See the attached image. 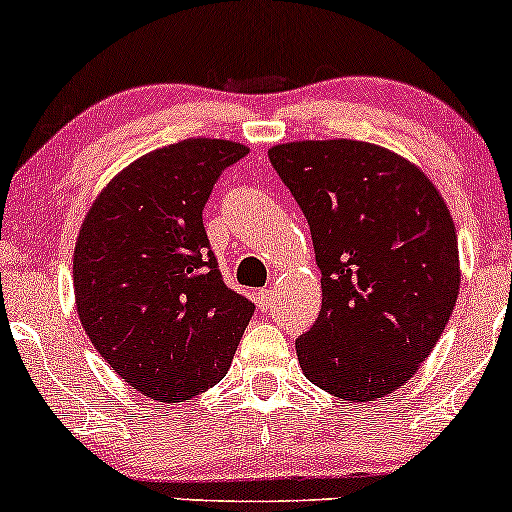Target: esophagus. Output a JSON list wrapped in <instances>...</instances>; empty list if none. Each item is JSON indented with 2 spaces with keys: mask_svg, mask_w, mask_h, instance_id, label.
I'll list each match as a JSON object with an SVG mask.
<instances>
[{
  "mask_svg": "<svg viewBox=\"0 0 512 512\" xmlns=\"http://www.w3.org/2000/svg\"><path fill=\"white\" fill-rule=\"evenodd\" d=\"M272 303H274L272 291H269V289H260V291H257V308L267 313V310L272 308Z\"/></svg>",
  "mask_w": 512,
  "mask_h": 512,
  "instance_id": "1",
  "label": "esophagus"
}]
</instances>
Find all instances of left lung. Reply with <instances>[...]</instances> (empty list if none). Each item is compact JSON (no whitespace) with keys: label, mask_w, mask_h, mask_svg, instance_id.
<instances>
[{"label":"left lung","mask_w":512,"mask_h":512,"mask_svg":"<svg viewBox=\"0 0 512 512\" xmlns=\"http://www.w3.org/2000/svg\"><path fill=\"white\" fill-rule=\"evenodd\" d=\"M305 214L322 272V308L296 339L305 378L373 402L419 370L460 293L455 223L431 180L368 142L325 139L269 149Z\"/></svg>","instance_id":"obj_1"}]
</instances>
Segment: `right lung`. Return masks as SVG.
Wrapping results in <instances>:
<instances>
[{"label": "right lung", "mask_w": 512, "mask_h": 512, "mask_svg": "<svg viewBox=\"0 0 512 512\" xmlns=\"http://www.w3.org/2000/svg\"><path fill=\"white\" fill-rule=\"evenodd\" d=\"M245 154L248 146L204 137L151 151L108 182L81 223V325L108 366L158 402L219 383L255 313L223 284L202 221L223 168Z\"/></svg>", "instance_id": "add662e5"}]
</instances>
